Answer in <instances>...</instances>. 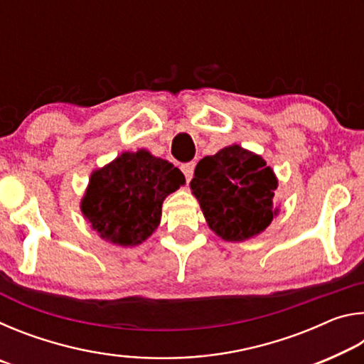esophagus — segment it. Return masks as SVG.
<instances>
[{
    "label": "esophagus",
    "instance_id": "34e87169",
    "mask_svg": "<svg viewBox=\"0 0 364 364\" xmlns=\"http://www.w3.org/2000/svg\"><path fill=\"white\" fill-rule=\"evenodd\" d=\"M181 171L184 173V176H186V181H191V178H193V173H194V162L183 164Z\"/></svg>",
    "mask_w": 364,
    "mask_h": 364
}]
</instances>
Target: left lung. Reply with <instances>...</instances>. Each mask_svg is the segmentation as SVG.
Instances as JSON below:
<instances>
[{
	"mask_svg": "<svg viewBox=\"0 0 364 364\" xmlns=\"http://www.w3.org/2000/svg\"><path fill=\"white\" fill-rule=\"evenodd\" d=\"M210 230L228 242L257 237L278 217V176L262 156L226 146L196 165L189 183Z\"/></svg>",
	"mask_w": 364,
	"mask_h": 364,
	"instance_id": "obj_1",
	"label": "left lung"
}]
</instances>
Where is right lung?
<instances>
[{
  "mask_svg": "<svg viewBox=\"0 0 364 364\" xmlns=\"http://www.w3.org/2000/svg\"><path fill=\"white\" fill-rule=\"evenodd\" d=\"M184 184L186 178L168 160L147 149L125 151L91 171L80 210L104 241L134 247L156 232L164 200Z\"/></svg>",
  "mask_w": 364,
  "mask_h": 364,
  "instance_id": "obj_1",
  "label": "right lung"
}]
</instances>
